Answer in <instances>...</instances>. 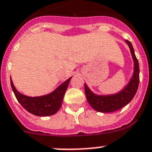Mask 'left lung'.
Segmentation results:
<instances>
[{
    "label": "left lung",
    "instance_id": "obj_1",
    "mask_svg": "<svg viewBox=\"0 0 152 152\" xmlns=\"http://www.w3.org/2000/svg\"><path fill=\"white\" fill-rule=\"evenodd\" d=\"M130 50L133 60V72L128 83L118 93L108 95H98L93 93L84 83L86 97L92 108L99 112L109 113L121 109L130 103L137 91L140 83V66L139 62L135 55L133 45L129 41H125Z\"/></svg>",
    "mask_w": 152,
    "mask_h": 152
}]
</instances>
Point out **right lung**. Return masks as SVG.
<instances>
[{
	"mask_svg": "<svg viewBox=\"0 0 152 152\" xmlns=\"http://www.w3.org/2000/svg\"><path fill=\"white\" fill-rule=\"evenodd\" d=\"M72 77L61 83L50 93L41 96H28L20 93L15 87L11 77L10 83L18 102L26 111L36 116H50L56 113L62 106L64 95Z\"/></svg>",
	"mask_w": 152,
	"mask_h": 152,
	"instance_id": "obj_1",
	"label": "right lung"
}]
</instances>
